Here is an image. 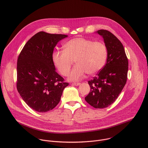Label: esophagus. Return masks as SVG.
<instances>
[{"mask_svg":"<svg viewBox=\"0 0 148 148\" xmlns=\"http://www.w3.org/2000/svg\"><path fill=\"white\" fill-rule=\"evenodd\" d=\"M80 84H81V83H79V82H74V83H73V84H72V85H75V86H78V85H79Z\"/></svg>","mask_w":148,"mask_h":148,"instance_id":"obj_1","label":"esophagus"}]
</instances>
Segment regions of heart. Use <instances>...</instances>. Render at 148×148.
Listing matches in <instances>:
<instances>
[{"label": "heart", "instance_id": "1", "mask_svg": "<svg viewBox=\"0 0 148 148\" xmlns=\"http://www.w3.org/2000/svg\"><path fill=\"white\" fill-rule=\"evenodd\" d=\"M107 56V47L103 43L79 37L67 42L64 51H55L52 59L55 67L64 76L69 74L75 60L77 65L68 79L75 81L81 79L86 73L94 75L101 70L105 65Z\"/></svg>", "mask_w": 148, "mask_h": 148}]
</instances>
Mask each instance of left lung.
Wrapping results in <instances>:
<instances>
[{"label":"left lung","mask_w":148,"mask_h":148,"mask_svg":"<svg viewBox=\"0 0 148 148\" xmlns=\"http://www.w3.org/2000/svg\"><path fill=\"white\" fill-rule=\"evenodd\" d=\"M96 32L103 39L108 51L107 60L97 76L88 81L91 90L85 100L96 109H103L115 102L125 86L128 62L124 46L116 36L104 29Z\"/></svg>","instance_id":"1"}]
</instances>
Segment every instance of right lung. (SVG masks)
Here are the masks:
<instances>
[{"instance_id": "add662e5", "label": "right lung", "mask_w": 148, "mask_h": 148, "mask_svg": "<svg viewBox=\"0 0 148 148\" xmlns=\"http://www.w3.org/2000/svg\"><path fill=\"white\" fill-rule=\"evenodd\" d=\"M68 36L43 31L34 35L24 45L17 66V88L32 109L45 113L55 108L69 85L56 71L52 56L58 43Z\"/></svg>"}]
</instances>
